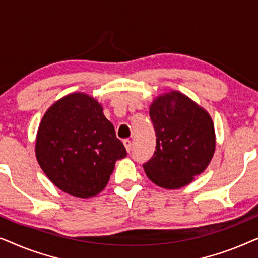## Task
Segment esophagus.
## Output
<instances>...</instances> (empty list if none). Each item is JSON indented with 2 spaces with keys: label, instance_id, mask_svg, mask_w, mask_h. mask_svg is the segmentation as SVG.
Listing matches in <instances>:
<instances>
[{
  "label": "esophagus",
  "instance_id": "34e87169",
  "mask_svg": "<svg viewBox=\"0 0 258 258\" xmlns=\"http://www.w3.org/2000/svg\"><path fill=\"white\" fill-rule=\"evenodd\" d=\"M123 144H124L126 151H128V153H130V151H132V149H133L132 141H130V140H124V141H123Z\"/></svg>",
  "mask_w": 258,
  "mask_h": 258
}]
</instances>
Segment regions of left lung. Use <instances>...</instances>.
Wrapping results in <instances>:
<instances>
[{
  "label": "left lung",
  "instance_id": "left-lung-1",
  "mask_svg": "<svg viewBox=\"0 0 258 258\" xmlns=\"http://www.w3.org/2000/svg\"><path fill=\"white\" fill-rule=\"evenodd\" d=\"M156 150L143 163L150 181L165 189L189 184L206 170L215 151L209 114L178 91L161 95L150 105Z\"/></svg>",
  "mask_w": 258,
  "mask_h": 258
}]
</instances>
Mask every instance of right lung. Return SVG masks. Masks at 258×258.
<instances>
[{"label":"right lung","instance_id":"1","mask_svg":"<svg viewBox=\"0 0 258 258\" xmlns=\"http://www.w3.org/2000/svg\"><path fill=\"white\" fill-rule=\"evenodd\" d=\"M35 151L48 178L62 191L81 199L101 192L116 161L126 156L101 104L82 93L67 95L48 109Z\"/></svg>","mask_w":258,"mask_h":258}]
</instances>
